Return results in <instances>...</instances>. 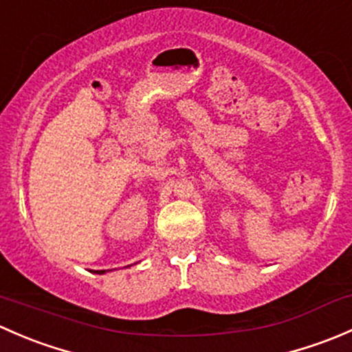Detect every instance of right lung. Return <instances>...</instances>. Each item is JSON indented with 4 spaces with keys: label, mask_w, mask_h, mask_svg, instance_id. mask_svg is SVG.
<instances>
[{
    "label": "right lung",
    "mask_w": 352,
    "mask_h": 352,
    "mask_svg": "<svg viewBox=\"0 0 352 352\" xmlns=\"http://www.w3.org/2000/svg\"><path fill=\"white\" fill-rule=\"evenodd\" d=\"M104 272H105V271H97V274H104Z\"/></svg>",
    "instance_id": "obj_1"
}]
</instances>
